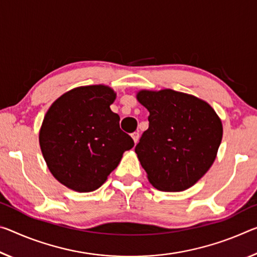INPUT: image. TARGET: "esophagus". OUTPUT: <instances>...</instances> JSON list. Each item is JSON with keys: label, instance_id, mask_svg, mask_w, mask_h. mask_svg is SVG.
<instances>
[{"label": "esophagus", "instance_id": "34e87169", "mask_svg": "<svg viewBox=\"0 0 257 257\" xmlns=\"http://www.w3.org/2000/svg\"><path fill=\"white\" fill-rule=\"evenodd\" d=\"M132 137H133V140H134V142H135V144H136L137 142H138V140H140V133H138V132L133 133L132 134Z\"/></svg>", "mask_w": 257, "mask_h": 257}]
</instances>
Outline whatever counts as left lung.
Returning <instances> with one entry per match:
<instances>
[{"mask_svg":"<svg viewBox=\"0 0 257 257\" xmlns=\"http://www.w3.org/2000/svg\"><path fill=\"white\" fill-rule=\"evenodd\" d=\"M149 129L135 152L151 184L166 192L194 185L213 165L223 136L222 121L208 103L172 89L141 90Z\"/></svg>","mask_w":257,"mask_h":257,"instance_id":"8db88e82","label":"left lung"}]
</instances>
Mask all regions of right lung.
<instances>
[{
	"mask_svg": "<svg viewBox=\"0 0 257 257\" xmlns=\"http://www.w3.org/2000/svg\"><path fill=\"white\" fill-rule=\"evenodd\" d=\"M115 97L104 84L77 87L56 99L44 115L41 151L50 173L68 189L97 190L134 146L109 108Z\"/></svg>",
	"mask_w": 257,
	"mask_h": 257,
	"instance_id": "obj_1",
	"label": "right lung"
}]
</instances>
